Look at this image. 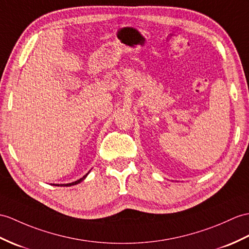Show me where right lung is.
Wrapping results in <instances>:
<instances>
[{
	"instance_id": "right-lung-1",
	"label": "right lung",
	"mask_w": 249,
	"mask_h": 249,
	"mask_svg": "<svg viewBox=\"0 0 249 249\" xmlns=\"http://www.w3.org/2000/svg\"><path fill=\"white\" fill-rule=\"evenodd\" d=\"M89 173H90V171L87 173L85 176H83L82 178L78 179V180H76V181H73V182H70V183H63V184H61V183L60 184H58V183H52V184H53V186H56V187H71V186H75V184H78L79 182H82L83 180H85L86 177L89 175Z\"/></svg>"
}]
</instances>
